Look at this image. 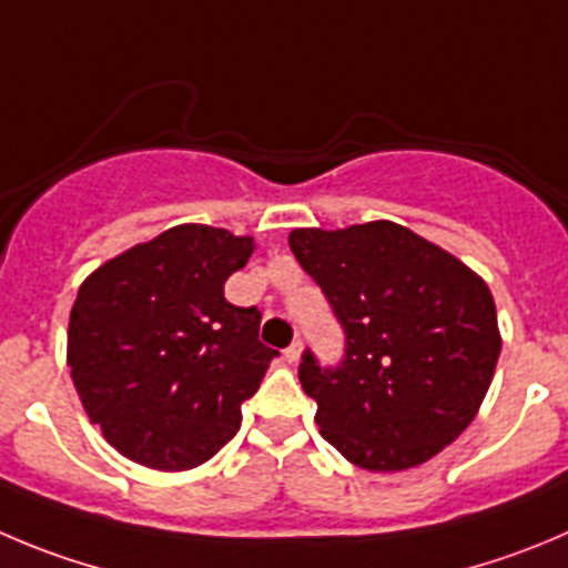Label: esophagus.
I'll use <instances>...</instances> for the list:
<instances>
[{
    "instance_id": "esophagus-1",
    "label": "esophagus",
    "mask_w": 568,
    "mask_h": 568,
    "mask_svg": "<svg viewBox=\"0 0 568 568\" xmlns=\"http://www.w3.org/2000/svg\"><path fill=\"white\" fill-rule=\"evenodd\" d=\"M300 356H302V338H294V344L285 349V362L296 364V362H300Z\"/></svg>"
}]
</instances>
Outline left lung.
<instances>
[{"label": "left lung", "instance_id": "obj_1", "mask_svg": "<svg viewBox=\"0 0 568 568\" xmlns=\"http://www.w3.org/2000/svg\"><path fill=\"white\" fill-rule=\"evenodd\" d=\"M288 246L344 333L338 364L311 347L300 362L322 437L367 470L415 468L452 445L501 353L485 280L392 221L294 230Z\"/></svg>", "mask_w": 568, "mask_h": 568}]
</instances>
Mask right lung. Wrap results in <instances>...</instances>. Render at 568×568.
<instances>
[{
  "mask_svg": "<svg viewBox=\"0 0 568 568\" xmlns=\"http://www.w3.org/2000/svg\"><path fill=\"white\" fill-rule=\"evenodd\" d=\"M248 254L252 237L184 224L81 285L67 362L89 420L123 457L187 470L237 434L241 404L280 356L257 336L263 314L224 296Z\"/></svg>",
  "mask_w": 568,
  "mask_h": 568,
  "instance_id": "right-lung-1",
  "label": "right lung"
}]
</instances>
